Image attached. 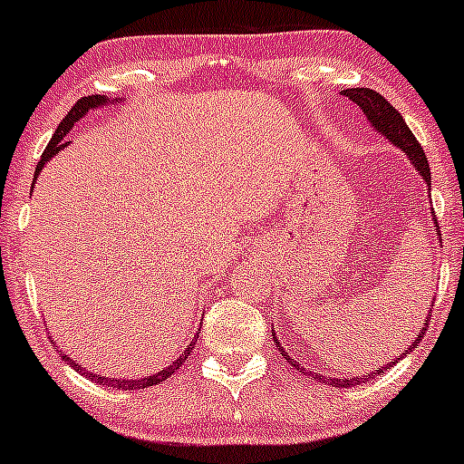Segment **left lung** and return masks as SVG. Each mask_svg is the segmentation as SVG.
I'll list each match as a JSON object with an SVG mask.
<instances>
[{"label": "left lung", "mask_w": 464, "mask_h": 464, "mask_svg": "<svg viewBox=\"0 0 464 464\" xmlns=\"http://www.w3.org/2000/svg\"><path fill=\"white\" fill-rule=\"evenodd\" d=\"M343 96H348L350 101L357 102V105L362 107L363 114H366V119H368V123H371L372 128L377 130V132H382L383 137L388 139V141H391L392 145H397V148H400L401 152H406V157L411 159V163H413L415 170H418L420 175L424 177V181H427V184H429V181H431V170H429L427 154H424L422 145L418 143V139H415L413 132H411V130H409L406 121L401 119L400 111H397L395 107H392L391 102H388L386 98L382 96V93L372 92V89H368V87L345 89ZM429 188H431V184H429ZM433 222H435V213H433ZM435 224H438V222H435ZM429 319H431V310H429ZM427 327H429V323H424V325L420 327V330H422V332H418V336H415L413 345H411L409 350H404V353L400 354V359L406 357V354H409L411 350H413L415 345H418L420 341H422V336H424V332H427ZM271 336H274V343H276V348L280 350V354H283V357L287 359V362L292 363V366H296L298 372H305V368H303L301 363H296L292 357H289L287 353H285V348H283V345H280V341L276 339V332H271ZM400 359H392L391 363H386V366L379 368V372H383V371H386V368L395 366V363L400 362ZM379 372H366V375H363V377H353V379H327V377H323L321 372H310V375H314V379H319V382H323V383H330V386H334V388H348V386H354V383H357V382H362V379H372L375 375H379Z\"/></svg>", "instance_id": "1"}]
</instances>
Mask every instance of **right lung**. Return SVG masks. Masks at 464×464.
I'll list each match as a JSON object with an SVG mask.
<instances>
[{"mask_svg": "<svg viewBox=\"0 0 464 464\" xmlns=\"http://www.w3.org/2000/svg\"><path fill=\"white\" fill-rule=\"evenodd\" d=\"M119 101H121V98H119ZM107 102H110V98L98 96V93H96V96H85V98H81V101H78L76 105H73L72 110L67 111V116H64V119L60 121L58 130H55V134H53V137H51L49 145H46L44 154H42L40 161H37L35 177L40 175V170H42V168H44V163L49 161L51 157H55V154H58L63 148H67L69 141H67V139H64V137H67L69 130L73 128V123H78V121H81L82 116H85L89 110H96V107L107 105ZM198 336H199V330H198V334H195V339L190 341L188 345H186L184 353L179 354V359H175V362H172L170 366L163 368V371H159L157 375H150V377H143V379H119V377H102V375H96V372L85 371V368H82V366H78V363L73 362V359H69V354H63V362H67L69 366H72L76 372H81V375L89 377V379H92V382H96V383H102V386H107V388H119V391H139V388L159 386V383H161V382H166V379L170 377L172 372H175L177 368H179L181 363L186 362V359H188V354L193 353L195 343H198Z\"/></svg>", "mask_w": 464, "mask_h": 464, "instance_id": "add662e5", "label": "right lung"}]
</instances>
